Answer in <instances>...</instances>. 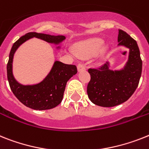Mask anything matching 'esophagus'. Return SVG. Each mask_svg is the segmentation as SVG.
<instances>
[{"label":"esophagus","mask_w":149,"mask_h":149,"mask_svg":"<svg viewBox=\"0 0 149 149\" xmlns=\"http://www.w3.org/2000/svg\"><path fill=\"white\" fill-rule=\"evenodd\" d=\"M77 70H78L79 72H80V71L82 70H86V68L83 64H82V63H79V64L77 65Z\"/></svg>","instance_id":"esophagus-1"}]
</instances>
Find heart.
Returning a JSON list of instances; mask_svg holds the SVG:
<instances>
[{
  "instance_id": "obj_1",
  "label": "heart",
  "mask_w": 149,
  "mask_h": 149,
  "mask_svg": "<svg viewBox=\"0 0 149 149\" xmlns=\"http://www.w3.org/2000/svg\"><path fill=\"white\" fill-rule=\"evenodd\" d=\"M104 45V40L93 38L79 43L75 47V54L81 58H90L95 56Z\"/></svg>"
}]
</instances>
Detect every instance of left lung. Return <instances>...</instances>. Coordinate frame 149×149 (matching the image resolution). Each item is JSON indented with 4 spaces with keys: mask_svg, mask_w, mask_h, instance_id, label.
Returning a JSON list of instances; mask_svg holds the SVG:
<instances>
[{
    "mask_svg": "<svg viewBox=\"0 0 149 149\" xmlns=\"http://www.w3.org/2000/svg\"><path fill=\"white\" fill-rule=\"evenodd\" d=\"M118 46L129 49L124 67L111 70L110 62L96 69H88L91 79L87 86L90 101L101 107H114L127 102L138 87L142 61L136 42L127 32L119 29Z\"/></svg>",
    "mask_w": 149,
    "mask_h": 149,
    "instance_id": "8db88e82",
    "label": "left lung"
}]
</instances>
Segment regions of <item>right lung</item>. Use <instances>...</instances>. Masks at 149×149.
I'll use <instances>...</instances> for the list:
<instances>
[{"label": "right lung", "mask_w": 149, "mask_h": 149, "mask_svg": "<svg viewBox=\"0 0 149 149\" xmlns=\"http://www.w3.org/2000/svg\"><path fill=\"white\" fill-rule=\"evenodd\" d=\"M33 38L57 45L56 47L57 50L61 49V47L58 45L66 39L64 36H52L37 32H29L22 36L13 44L10 52L7 67V79L14 95L26 107L38 111L51 109L62 102L67 81L77 74V69L75 65L65 64L55 61L50 72L41 82L32 85L21 84L13 76V57L19 46Z\"/></svg>", "instance_id": "1"}]
</instances>
